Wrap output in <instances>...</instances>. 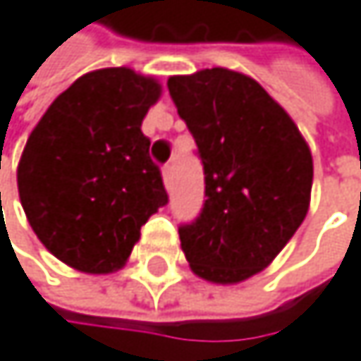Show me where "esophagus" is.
Masks as SVG:
<instances>
[{"mask_svg": "<svg viewBox=\"0 0 361 361\" xmlns=\"http://www.w3.org/2000/svg\"><path fill=\"white\" fill-rule=\"evenodd\" d=\"M164 183H166V187L170 189V185H172V166H170V164L164 166Z\"/></svg>", "mask_w": 361, "mask_h": 361, "instance_id": "1", "label": "esophagus"}]
</instances>
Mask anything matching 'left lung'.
Here are the masks:
<instances>
[{"instance_id": "8db88e82", "label": "left lung", "mask_w": 361, "mask_h": 361, "mask_svg": "<svg viewBox=\"0 0 361 361\" xmlns=\"http://www.w3.org/2000/svg\"><path fill=\"white\" fill-rule=\"evenodd\" d=\"M204 168L202 211L178 228L195 276L237 284L290 241L310 207L312 154L290 116L243 73L168 79Z\"/></svg>"}]
</instances>
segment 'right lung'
Masks as SVG:
<instances>
[{
  "instance_id": "right-lung-1",
  "label": "right lung",
  "mask_w": 361,
  "mask_h": 361,
  "mask_svg": "<svg viewBox=\"0 0 361 361\" xmlns=\"http://www.w3.org/2000/svg\"><path fill=\"white\" fill-rule=\"evenodd\" d=\"M161 85L131 68L79 77L32 131L16 170L40 243L83 274L127 262L140 228L168 204L142 120Z\"/></svg>"
}]
</instances>
